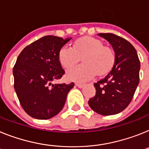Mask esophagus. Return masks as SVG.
Segmentation results:
<instances>
[{
	"label": "esophagus",
	"instance_id": "esophagus-1",
	"mask_svg": "<svg viewBox=\"0 0 149 149\" xmlns=\"http://www.w3.org/2000/svg\"><path fill=\"white\" fill-rule=\"evenodd\" d=\"M75 85L78 87V88H82V87H84V84H80V83H76Z\"/></svg>",
	"mask_w": 149,
	"mask_h": 149
}]
</instances>
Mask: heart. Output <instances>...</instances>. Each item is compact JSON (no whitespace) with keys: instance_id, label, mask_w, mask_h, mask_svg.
Segmentation results:
<instances>
[{"instance_id":"1","label":"heart","mask_w":149,"mask_h":149,"mask_svg":"<svg viewBox=\"0 0 149 149\" xmlns=\"http://www.w3.org/2000/svg\"><path fill=\"white\" fill-rule=\"evenodd\" d=\"M81 57L83 64L70 68L66 72L68 80L87 81L94 77L96 72L103 74L109 72L114 62L112 49L103 46L100 40L93 38H84L76 40L72 48L64 46L59 53V62L65 68L77 64Z\"/></svg>"}]
</instances>
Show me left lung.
<instances>
[{"label":"left lung","instance_id":"8db88e82","mask_svg":"<svg viewBox=\"0 0 149 149\" xmlns=\"http://www.w3.org/2000/svg\"><path fill=\"white\" fill-rule=\"evenodd\" d=\"M109 42L114 51L111 71L94 84L96 95L88 101L90 107L102 115L121 112L129 105L139 82L140 62L129 41L111 33L98 34Z\"/></svg>","mask_w":149,"mask_h":149}]
</instances>
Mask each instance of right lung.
<instances>
[{
  "instance_id": "1",
  "label": "right lung",
  "mask_w": 149,
  "mask_h": 149,
  "mask_svg": "<svg viewBox=\"0 0 149 149\" xmlns=\"http://www.w3.org/2000/svg\"><path fill=\"white\" fill-rule=\"evenodd\" d=\"M72 38L47 35L29 44L14 65V89L22 107L29 115L47 120L59 114L74 84H52L65 71L59 62L60 49Z\"/></svg>"
}]
</instances>
